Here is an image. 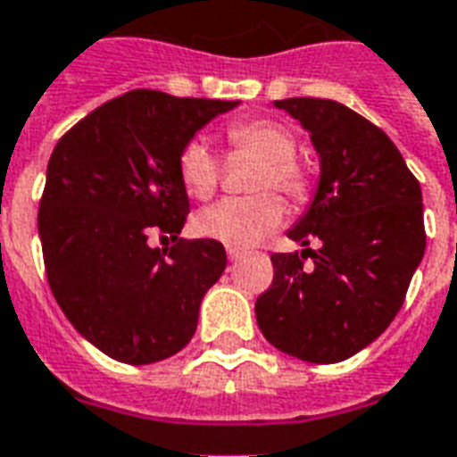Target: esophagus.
Wrapping results in <instances>:
<instances>
[{
  "label": "esophagus",
  "instance_id": "obj_1",
  "mask_svg": "<svg viewBox=\"0 0 457 457\" xmlns=\"http://www.w3.org/2000/svg\"><path fill=\"white\" fill-rule=\"evenodd\" d=\"M226 255H228V260H231V262H236V260H241V257H243V250L228 248V250H226Z\"/></svg>",
  "mask_w": 457,
  "mask_h": 457
}]
</instances>
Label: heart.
Wrapping results in <instances>:
<instances>
[{"mask_svg":"<svg viewBox=\"0 0 457 457\" xmlns=\"http://www.w3.org/2000/svg\"><path fill=\"white\" fill-rule=\"evenodd\" d=\"M226 142L233 151H248L262 159L253 176V187L262 192L226 197L202 209L195 219V231L202 238L224 243L228 248H250L265 241L284 221V202L272 190L303 204L311 197V176L296 161L298 142L294 132L277 120L253 118L231 122L226 127ZM178 178L190 197L209 200L221 180V161L212 144L202 137L185 142L178 151Z\"/></svg>","mask_w":457,"mask_h":457,"instance_id":"obj_1","label":"heart"}]
</instances>
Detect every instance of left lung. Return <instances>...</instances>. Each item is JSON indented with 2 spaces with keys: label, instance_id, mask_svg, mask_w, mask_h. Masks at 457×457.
Wrapping results in <instances>:
<instances>
[{
  "label": "left lung",
  "instance_id": "1",
  "mask_svg": "<svg viewBox=\"0 0 457 457\" xmlns=\"http://www.w3.org/2000/svg\"><path fill=\"white\" fill-rule=\"evenodd\" d=\"M311 132L320 156L313 204L289 231L301 253H274V279L255 318L270 345L311 363L345 361L403 308L424 257V207L390 137L328 98L274 101ZM313 240L318 251L307 248ZM314 257L313 268L303 260Z\"/></svg>",
  "mask_w": 457,
  "mask_h": 457
}]
</instances>
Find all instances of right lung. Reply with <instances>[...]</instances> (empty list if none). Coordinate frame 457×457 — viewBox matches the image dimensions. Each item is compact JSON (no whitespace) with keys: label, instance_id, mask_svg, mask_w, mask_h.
Here are the masks:
<instances>
[{"label":"right lung","instance_id":"1","mask_svg":"<svg viewBox=\"0 0 457 457\" xmlns=\"http://www.w3.org/2000/svg\"><path fill=\"white\" fill-rule=\"evenodd\" d=\"M236 105L135 88L88 112L54 146L37 209L47 284L71 325L115 361L178 354L226 270L221 243L178 238L190 212L178 151ZM154 232L174 245L151 249Z\"/></svg>","mask_w":457,"mask_h":457}]
</instances>
